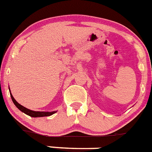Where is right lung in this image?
I'll return each instance as SVG.
<instances>
[{
	"label": "right lung",
	"mask_w": 152,
	"mask_h": 152,
	"mask_svg": "<svg viewBox=\"0 0 152 152\" xmlns=\"http://www.w3.org/2000/svg\"><path fill=\"white\" fill-rule=\"evenodd\" d=\"M10 97L12 98V101H13V104L16 105V107L17 108L19 109L20 110H21L22 112H23L24 113L27 114V115L30 116V117H48V116L52 115L54 113H55L57 111H51V112H48V111H35V110H29V109L26 108L25 107H23V105L20 104L18 102H16V100L14 99L13 96L12 95L11 92H10Z\"/></svg>",
	"instance_id": "obj_1"
}]
</instances>
